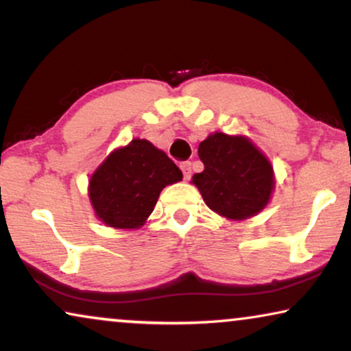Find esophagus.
Here are the masks:
<instances>
[{"instance_id": "34e87169", "label": "esophagus", "mask_w": 351, "mask_h": 351, "mask_svg": "<svg viewBox=\"0 0 351 351\" xmlns=\"http://www.w3.org/2000/svg\"><path fill=\"white\" fill-rule=\"evenodd\" d=\"M180 171H182V174H184V179L185 180H190V177H191V162L190 161L180 162Z\"/></svg>"}]
</instances>
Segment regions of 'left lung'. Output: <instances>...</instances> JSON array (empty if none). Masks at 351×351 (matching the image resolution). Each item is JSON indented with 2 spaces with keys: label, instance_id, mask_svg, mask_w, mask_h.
Returning <instances> with one entry per match:
<instances>
[{
  "label": "left lung",
  "instance_id": "8db88e82",
  "mask_svg": "<svg viewBox=\"0 0 351 351\" xmlns=\"http://www.w3.org/2000/svg\"><path fill=\"white\" fill-rule=\"evenodd\" d=\"M198 155L204 169L193 176V184L209 209L244 220L265 208L275 186L273 167L246 137L210 134Z\"/></svg>",
  "mask_w": 351,
  "mask_h": 351
}]
</instances>
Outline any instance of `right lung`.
Wrapping results in <instances>:
<instances>
[{"label":"right lung","mask_w":351,"mask_h":351,"mask_svg":"<svg viewBox=\"0 0 351 351\" xmlns=\"http://www.w3.org/2000/svg\"><path fill=\"white\" fill-rule=\"evenodd\" d=\"M179 180L182 172L165 152L143 138H134L94 172L89 198L105 225L137 228L153 213L161 190Z\"/></svg>","instance_id":"1"}]
</instances>
